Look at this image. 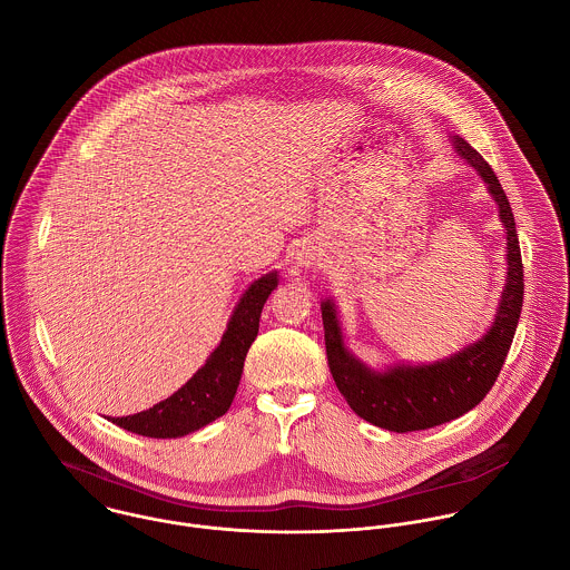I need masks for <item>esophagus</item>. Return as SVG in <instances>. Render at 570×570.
Returning <instances> with one entry per match:
<instances>
[{
	"label": "esophagus",
	"mask_w": 570,
	"mask_h": 570,
	"mask_svg": "<svg viewBox=\"0 0 570 570\" xmlns=\"http://www.w3.org/2000/svg\"><path fill=\"white\" fill-rule=\"evenodd\" d=\"M316 261H318V256H316V252L309 249V247L298 254V263H301L303 267H312V265H316Z\"/></svg>",
	"instance_id": "34e87169"
}]
</instances>
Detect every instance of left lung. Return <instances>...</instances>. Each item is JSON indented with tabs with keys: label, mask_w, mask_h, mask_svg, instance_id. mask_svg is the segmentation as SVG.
<instances>
[{
	"label": "left lung",
	"mask_w": 570,
	"mask_h": 570,
	"mask_svg": "<svg viewBox=\"0 0 570 570\" xmlns=\"http://www.w3.org/2000/svg\"><path fill=\"white\" fill-rule=\"evenodd\" d=\"M454 147L485 179L507 228V285L488 333L472 346L436 364L395 366L386 373H375L344 348L333 303L326 301L321 305L326 360L337 391L355 414L391 432L434 428L479 406L500 375L522 312L524 269L509 199L493 168L468 140L454 136Z\"/></svg>",
	"instance_id": "1"
}]
</instances>
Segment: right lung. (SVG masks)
Listing matches in <instances>:
<instances>
[{
    "label": "right lung",
    "instance_id": "1",
    "mask_svg": "<svg viewBox=\"0 0 570 570\" xmlns=\"http://www.w3.org/2000/svg\"><path fill=\"white\" fill-rule=\"evenodd\" d=\"M276 285L278 278L272 272L247 287L219 346L177 393L145 412L114 416L111 423L151 439H175L226 414L244 373L247 348L258 333L263 305Z\"/></svg>",
    "mask_w": 570,
    "mask_h": 570
}]
</instances>
